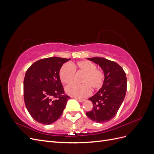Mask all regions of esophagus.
Returning a JSON list of instances; mask_svg holds the SVG:
<instances>
[{
	"label": "esophagus",
	"instance_id": "obj_1",
	"mask_svg": "<svg viewBox=\"0 0 154 154\" xmlns=\"http://www.w3.org/2000/svg\"><path fill=\"white\" fill-rule=\"evenodd\" d=\"M72 98L76 99V100H78V101H80V102H83V101H85V99H80V98H77V97H72Z\"/></svg>",
	"mask_w": 154,
	"mask_h": 154
}]
</instances>
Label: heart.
<instances>
[{"label": "heart", "instance_id": "heart-1", "mask_svg": "<svg viewBox=\"0 0 154 154\" xmlns=\"http://www.w3.org/2000/svg\"><path fill=\"white\" fill-rule=\"evenodd\" d=\"M83 73L81 79L82 84L73 83L66 88L68 94L77 98H83L91 93V88L97 90L103 85L104 74L101 70L96 69V65L88 60H81L71 66L64 64L60 70L59 76L63 84L71 83L74 76V71Z\"/></svg>", "mask_w": 154, "mask_h": 154}]
</instances>
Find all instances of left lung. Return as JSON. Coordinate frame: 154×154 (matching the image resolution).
Segmentation results:
<instances>
[{"label":"left lung","instance_id":"1","mask_svg":"<svg viewBox=\"0 0 154 154\" xmlns=\"http://www.w3.org/2000/svg\"><path fill=\"white\" fill-rule=\"evenodd\" d=\"M103 70V85L96 94L88 98L92 102V109L86 112L87 117L96 123L107 122L117 114L127 92V77L123 68L116 62L104 58H87Z\"/></svg>","mask_w":154,"mask_h":154}]
</instances>
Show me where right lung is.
<instances>
[{"label": "right lung", "instance_id": "add662e5", "mask_svg": "<svg viewBox=\"0 0 154 154\" xmlns=\"http://www.w3.org/2000/svg\"><path fill=\"white\" fill-rule=\"evenodd\" d=\"M70 60L41 59L27 70L24 80V102L37 122L50 125L61 116L70 97L64 94L59 72L63 64Z\"/></svg>", "mask_w": 154, "mask_h": 154}]
</instances>
